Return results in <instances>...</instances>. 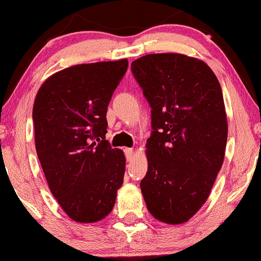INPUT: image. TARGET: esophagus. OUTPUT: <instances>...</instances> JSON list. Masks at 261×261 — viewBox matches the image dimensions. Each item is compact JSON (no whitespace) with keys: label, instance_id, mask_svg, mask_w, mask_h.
<instances>
[{"label":"esophagus","instance_id":"34e87169","mask_svg":"<svg viewBox=\"0 0 261 261\" xmlns=\"http://www.w3.org/2000/svg\"><path fill=\"white\" fill-rule=\"evenodd\" d=\"M125 155H126V160L130 162L134 160V149L133 148H125Z\"/></svg>","mask_w":261,"mask_h":261}]
</instances>
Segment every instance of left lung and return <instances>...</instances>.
Instances as JSON below:
<instances>
[{"label":"left lung","mask_w":261,"mask_h":261,"mask_svg":"<svg viewBox=\"0 0 261 261\" xmlns=\"http://www.w3.org/2000/svg\"><path fill=\"white\" fill-rule=\"evenodd\" d=\"M131 71L152 109L143 199L158 221L184 223L207 200L223 163L222 89L205 62L182 54H149L133 61Z\"/></svg>","instance_id":"left-lung-1"}]
</instances>
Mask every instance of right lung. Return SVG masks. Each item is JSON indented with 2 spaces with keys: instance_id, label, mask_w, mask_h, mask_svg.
I'll use <instances>...</instances> for the list:
<instances>
[{
  "instance_id": "add662e5",
  "label": "right lung",
  "mask_w": 261,
  "mask_h": 261,
  "mask_svg": "<svg viewBox=\"0 0 261 261\" xmlns=\"http://www.w3.org/2000/svg\"><path fill=\"white\" fill-rule=\"evenodd\" d=\"M127 59L71 66L41 85L33 106L35 148L50 191L80 223L103 220L124 182V152L106 140L107 110Z\"/></svg>"
}]
</instances>
